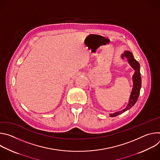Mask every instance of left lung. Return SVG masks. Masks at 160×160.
<instances>
[{"label": "left lung", "mask_w": 160, "mask_h": 160, "mask_svg": "<svg viewBox=\"0 0 160 160\" xmlns=\"http://www.w3.org/2000/svg\"><path fill=\"white\" fill-rule=\"evenodd\" d=\"M122 57H125L127 58L129 64L131 65V66L135 70V73L133 75V87L132 90V93L130 97L129 102L127 105V106L123 110L116 112L115 113H111L110 114V117H114L118 116L120 114L124 112L127 110L130 109L137 102L138 99L139 93H140V90L141 87V77L140 74V64L137 61L133 56L132 52L129 51H125L124 53L122 54Z\"/></svg>", "instance_id": "1"}]
</instances>
